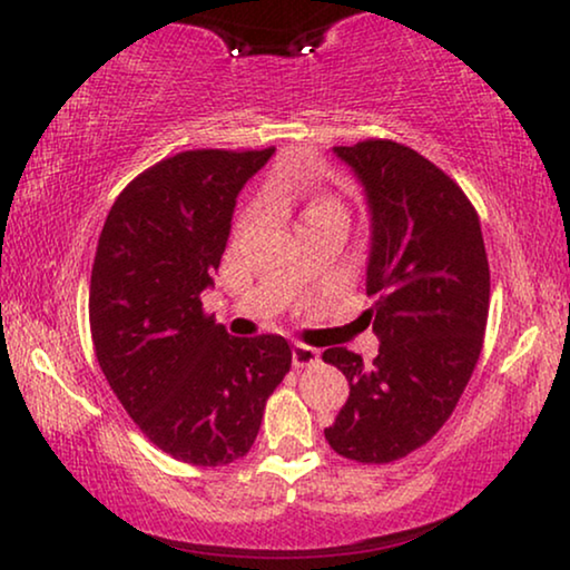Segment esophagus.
Wrapping results in <instances>:
<instances>
[{"mask_svg": "<svg viewBox=\"0 0 570 570\" xmlns=\"http://www.w3.org/2000/svg\"><path fill=\"white\" fill-rule=\"evenodd\" d=\"M318 363V350L308 345H295L293 347V365L295 368H306V365Z\"/></svg>", "mask_w": 570, "mask_h": 570, "instance_id": "obj_1", "label": "esophagus"}]
</instances>
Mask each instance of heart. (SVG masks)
Segmentation results:
<instances>
[{
	"instance_id": "heart-1",
	"label": "heart",
	"mask_w": 570,
	"mask_h": 570,
	"mask_svg": "<svg viewBox=\"0 0 570 570\" xmlns=\"http://www.w3.org/2000/svg\"><path fill=\"white\" fill-rule=\"evenodd\" d=\"M326 209H342V207H340L337 199L330 197V194H314V197H308L306 207H303V217L326 213Z\"/></svg>"
}]
</instances>
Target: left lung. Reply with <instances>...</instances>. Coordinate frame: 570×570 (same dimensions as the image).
Returning a JSON list of instances; mask_svg holds the SVG:
<instances>
[{
    "mask_svg": "<svg viewBox=\"0 0 570 570\" xmlns=\"http://www.w3.org/2000/svg\"><path fill=\"white\" fill-rule=\"evenodd\" d=\"M334 153L355 170L371 209L365 311L379 337L373 363L347 347L324 350L350 396L324 431L340 456L389 464L425 446L464 394L490 306L480 217L454 178L392 139Z\"/></svg>",
    "mask_w": 570,
    "mask_h": 570,
    "instance_id": "1",
    "label": "left lung"
}]
</instances>
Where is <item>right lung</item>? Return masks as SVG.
Instances as JSON below:
<instances>
[{
	"label": "right lung",
	"instance_id": "right-lung-1",
	"mask_svg": "<svg viewBox=\"0 0 570 570\" xmlns=\"http://www.w3.org/2000/svg\"><path fill=\"white\" fill-rule=\"evenodd\" d=\"M267 150H186L116 197L90 275L100 371L147 439L178 462L246 456L269 394L291 371L279 334L230 337L202 308L244 184Z\"/></svg>",
	"mask_w": 570,
	"mask_h": 570
}]
</instances>
